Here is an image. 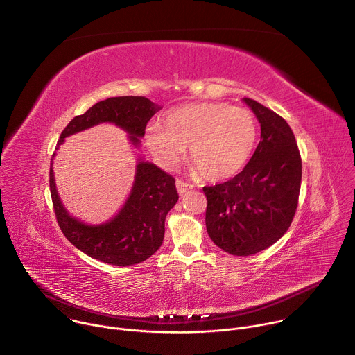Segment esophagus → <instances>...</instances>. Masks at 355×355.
<instances>
[{
    "mask_svg": "<svg viewBox=\"0 0 355 355\" xmlns=\"http://www.w3.org/2000/svg\"><path fill=\"white\" fill-rule=\"evenodd\" d=\"M175 185H177V191H178L180 195L187 193V192L192 188L191 184H188V182H185V181H182V180H180V178L175 181Z\"/></svg>",
    "mask_w": 355,
    "mask_h": 355,
    "instance_id": "esophagus-1",
    "label": "esophagus"
}]
</instances>
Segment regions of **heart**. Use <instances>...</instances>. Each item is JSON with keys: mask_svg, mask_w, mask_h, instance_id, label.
Here are the masks:
<instances>
[{"mask_svg": "<svg viewBox=\"0 0 355 355\" xmlns=\"http://www.w3.org/2000/svg\"><path fill=\"white\" fill-rule=\"evenodd\" d=\"M259 136L250 110L223 103H196L171 110L160 126H150L146 144L156 160L174 167L189 146V160L211 181L236 175L250 160Z\"/></svg>", "mask_w": 355, "mask_h": 355, "instance_id": "1", "label": "heart"}]
</instances>
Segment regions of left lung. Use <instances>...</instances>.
<instances>
[{
  "label": "left lung",
  "instance_id": "8db88e82",
  "mask_svg": "<svg viewBox=\"0 0 355 355\" xmlns=\"http://www.w3.org/2000/svg\"><path fill=\"white\" fill-rule=\"evenodd\" d=\"M261 140L241 173L204 187L207 230L212 241L232 256H251L279 240L289 229L302 180V160L286 121L251 98Z\"/></svg>",
  "mask_w": 355,
  "mask_h": 355
}]
</instances>
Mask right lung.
<instances>
[{"label":"right lung","instance_id":"add662e5","mask_svg":"<svg viewBox=\"0 0 355 355\" xmlns=\"http://www.w3.org/2000/svg\"><path fill=\"white\" fill-rule=\"evenodd\" d=\"M160 107L146 96H114L99 101L87 112L70 121L58 141L101 122H112L126 130L133 144L144 136L147 122ZM55 157V155H53ZM50 193L58 225L66 239L87 256L107 264L126 267L139 264L160 248L164 239V222L177 204L178 192L173 175L155 164L139 162L132 192L119 214L105 225L89 226L67 214L55 185L50 163Z\"/></svg>","mask_w":355,"mask_h":355}]
</instances>
